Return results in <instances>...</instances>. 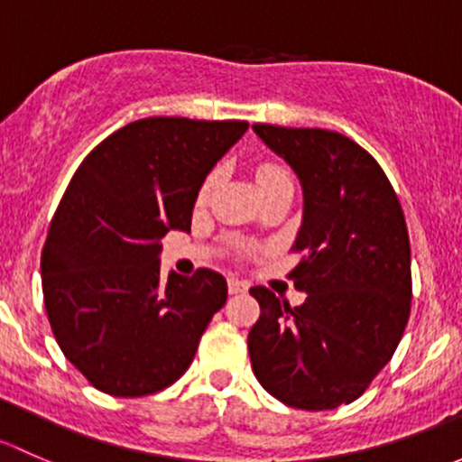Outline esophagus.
<instances>
[{"label":"esophagus","mask_w":462,"mask_h":462,"mask_svg":"<svg viewBox=\"0 0 462 462\" xmlns=\"http://www.w3.org/2000/svg\"><path fill=\"white\" fill-rule=\"evenodd\" d=\"M226 287H229L231 296H236V293H245L246 289H249V284H246L245 280H240V278H229Z\"/></svg>","instance_id":"esophagus-1"}]
</instances>
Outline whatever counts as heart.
Segmentation results:
<instances>
[{"label": "heart", "instance_id": "heart-1", "mask_svg": "<svg viewBox=\"0 0 462 462\" xmlns=\"http://www.w3.org/2000/svg\"><path fill=\"white\" fill-rule=\"evenodd\" d=\"M282 182H291V175L284 169L282 164H275V162H263V164L255 166V184H258L260 193L269 191V189L278 187ZM208 187H211V180H207L202 187V198L208 193Z\"/></svg>", "mask_w": 462, "mask_h": 462}]
</instances>
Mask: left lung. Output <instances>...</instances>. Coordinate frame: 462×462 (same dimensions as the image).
Returning <instances> with one entry per match:
<instances>
[{
	"mask_svg": "<svg viewBox=\"0 0 462 462\" xmlns=\"http://www.w3.org/2000/svg\"><path fill=\"white\" fill-rule=\"evenodd\" d=\"M302 182L304 217L289 280L300 307L254 287L260 318L251 367L284 405L322 411L363 396L392 360L411 309L405 213L384 171L346 135L327 128L254 125Z\"/></svg>",
	"mask_w": 462,
	"mask_h": 462,
	"instance_id": "1",
	"label": "left lung"
}]
</instances>
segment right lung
<instances>
[{
	"mask_svg": "<svg viewBox=\"0 0 462 462\" xmlns=\"http://www.w3.org/2000/svg\"><path fill=\"white\" fill-rule=\"evenodd\" d=\"M246 128L146 117L111 133L75 171L42 251V289L57 345L99 392L142 398L173 384L225 307L217 271L162 278L160 240L191 231L204 178Z\"/></svg>",
	"mask_w": 462,
	"mask_h": 462,
	"instance_id": "obj_1",
	"label": "right lung"
}]
</instances>
